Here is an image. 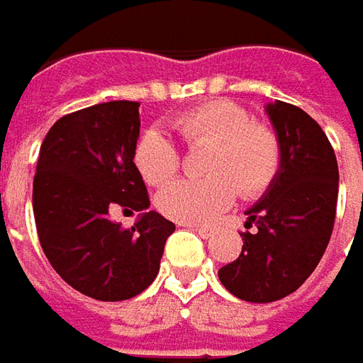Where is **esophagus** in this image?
<instances>
[{"instance_id":"obj_1","label":"esophagus","mask_w":363,"mask_h":363,"mask_svg":"<svg viewBox=\"0 0 363 363\" xmlns=\"http://www.w3.org/2000/svg\"><path fill=\"white\" fill-rule=\"evenodd\" d=\"M187 230L196 232L201 238H210L211 235V228L210 225H196V223H187Z\"/></svg>"}]
</instances>
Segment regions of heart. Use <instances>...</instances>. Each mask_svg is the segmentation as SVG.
Returning a JSON list of instances; mask_svg holds the SVG:
<instances>
[{
  "label": "heart",
  "instance_id": "heart-1",
  "mask_svg": "<svg viewBox=\"0 0 363 363\" xmlns=\"http://www.w3.org/2000/svg\"><path fill=\"white\" fill-rule=\"evenodd\" d=\"M169 128L187 147H208L201 182L182 179L157 196V208L182 223H203L223 211L235 189L254 198L266 191L281 165L278 135L255 123L242 106L230 99H211L172 119ZM135 165L150 186H164L176 176L179 153L162 131L150 130L135 145Z\"/></svg>",
  "mask_w": 363,
  "mask_h": 363
}]
</instances>
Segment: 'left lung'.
Listing matches in <instances>:
<instances>
[{"label":"left lung","mask_w":363,"mask_h":363,"mask_svg":"<svg viewBox=\"0 0 363 363\" xmlns=\"http://www.w3.org/2000/svg\"><path fill=\"white\" fill-rule=\"evenodd\" d=\"M281 165L266 194L245 210L240 257L218 272L235 298L269 303L312 276L330 244L337 203V162L328 135L303 109L267 104Z\"/></svg>","instance_id":"1"}]
</instances>
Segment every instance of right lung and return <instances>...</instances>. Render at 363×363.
<instances>
[{
  "instance_id": "obj_1",
  "label": "right lung",
  "mask_w": 363,
  "mask_h": 363,
  "mask_svg": "<svg viewBox=\"0 0 363 363\" xmlns=\"http://www.w3.org/2000/svg\"><path fill=\"white\" fill-rule=\"evenodd\" d=\"M140 104L108 101L57 119L40 147L33 216L43 254L63 281L99 301L130 300L160 272L176 225L157 211L133 164ZM140 211L131 230L108 218Z\"/></svg>"
}]
</instances>
